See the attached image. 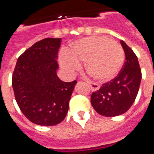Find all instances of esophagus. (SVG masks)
<instances>
[{"label": "esophagus", "mask_w": 154, "mask_h": 154, "mask_svg": "<svg viewBox=\"0 0 154 154\" xmlns=\"http://www.w3.org/2000/svg\"><path fill=\"white\" fill-rule=\"evenodd\" d=\"M87 84L90 87V89H91L92 91H97V90H98L100 86H99V85L96 84V83H94V82H89V81H87Z\"/></svg>", "instance_id": "34e87169"}]
</instances>
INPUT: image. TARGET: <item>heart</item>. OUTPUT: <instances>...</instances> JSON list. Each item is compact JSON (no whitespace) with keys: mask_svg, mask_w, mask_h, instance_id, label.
<instances>
[{"mask_svg":"<svg viewBox=\"0 0 154 154\" xmlns=\"http://www.w3.org/2000/svg\"><path fill=\"white\" fill-rule=\"evenodd\" d=\"M125 59L122 45L101 36L85 37L72 45L68 52L60 55V64L72 74L85 61V69L95 79L105 82L118 74Z\"/></svg>","mask_w":154,"mask_h":154,"instance_id":"1","label":"heart"}]
</instances>
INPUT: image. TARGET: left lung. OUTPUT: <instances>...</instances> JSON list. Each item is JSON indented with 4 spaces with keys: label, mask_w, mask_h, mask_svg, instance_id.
<instances>
[{
    "label": "left lung",
    "mask_w": 154,
    "mask_h": 154,
    "mask_svg": "<svg viewBox=\"0 0 154 154\" xmlns=\"http://www.w3.org/2000/svg\"><path fill=\"white\" fill-rule=\"evenodd\" d=\"M125 61L118 75L91 95V104L99 114L116 117L129 110L138 93L141 70L136 54L123 41Z\"/></svg>",
    "instance_id": "8db88e82"
}]
</instances>
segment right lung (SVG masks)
Returning <instances> with one entry per match:
<instances>
[{
  "mask_svg": "<svg viewBox=\"0 0 154 154\" xmlns=\"http://www.w3.org/2000/svg\"><path fill=\"white\" fill-rule=\"evenodd\" d=\"M60 38L36 42L18 57L13 73L14 96L23 114L34 124L55 125L65 119L77 81L57 76Z\"/></svg>",
  "mask_w": 154,
  "mask_h": 154,
  "instance_id": "add662e5",
  "label": "right lung"
}]
</instances>
